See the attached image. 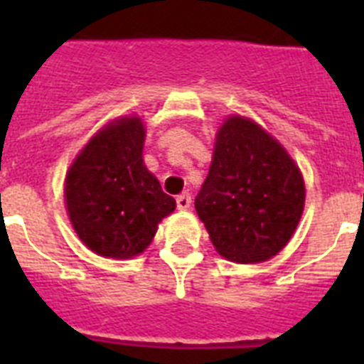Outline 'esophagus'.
<instances>
[{
	"label": "esophagus",
	"instance_id": "obj_1",
	"mask_svg": "<svg viewBox=\"0 0 364 364\" xmlns=\"http://www.w3.org/2000/svg\"><path fill=\"white\" fill-rule=\"evenodd\" d=\"M189 205H191V197H189V193H182L176 197V208L178 210H188Z\"/></svg>",
	"mask_w": 364,
	"mask_h": 364
}]
</instances>
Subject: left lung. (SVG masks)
Here are the masks:
<instances>
[{
  "label": "left lung",
  "mask_w": 364,
  "mask_h": 364,
  "mask_svg": "<svg viewBox=\"0 0 364 364\" xmlns=\"http://www.w3.org/2000/svg\"><path fill=\"white\" fill-rule=\"evenodd\" d=\"M195 210L222 257L260 262L291 239L304 210V182L275 138L255 122L231 117L218 129Z\"/></svg>",
  "instance_id": "obj_1"
}]
</instances>
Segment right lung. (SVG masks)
I'll return each instance as SVG.
<instances>
[{
    "mask_svg": "<svg viewBox=\"0 0 364 364\" xmlns=\"http://www.w3.org/2000/svg\"><path fill=\"white\" fill-rule=\"evenodd\" d=\"M146 129L138 118H120L96 133L65 178L73 228L98 255L129 259L153 240L156 226L175 210L142 160Z\"/></svg>",
    "mask_w": 364,
    "mask_h": 364,
    "instance_id": "right-lung-1",
    "label": "right lung"
}]
</instances>
